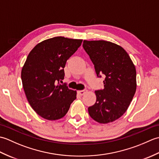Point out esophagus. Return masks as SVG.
Returning a JSON list of instances; mask_svg holds the SVG:
<instances>
[{
    "instance_id": "obj_1",
    "label": "esophagus",
    "mask_w": 159,
    "mask_h": 159,
    "mask_svg": "<svg viewBox=\"0 0 159 159\" xmlns=\"http://www.w3.org/2000/svg\"><path fill=\"white\" fill-rule=\"evenodd\" d=\"M87 92V89H83V90H80L78 92V93H79L80 96H83L85 95V94Z\"/></svg>"
}]
</instances>
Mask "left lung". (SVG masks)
<instances>
[{
	"mask_svg": "<svg viewBox=\"0 0 159 159\" xmlns=\"http://www.w3.org/2000/svg\"><path fill=\"white\" fill-rule=\"evenodd\" d=\"M83 46L97 76H105L104 89L95 91L96 102L88 108L89 114L100 124L112 122L126 112L135 93V67L126 50L114 43L84 40Z\"/></svg>",
	"mask_w": 159,
	"mask_h": 159,
	"instance_id": "1",
	"label": "left lung"
}]
</instances>
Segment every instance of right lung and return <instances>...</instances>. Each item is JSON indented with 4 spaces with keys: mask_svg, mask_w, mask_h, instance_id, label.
<instances>
[{
    "mask_svg": "<svg viewBox=\"0 0 159 159\" xmlns=\"http://www.w3.org/2000/svg\"><path fill=\"white\" fill-rule=\"evenodd\" d=\"M82 39L55 37L39 43L26 58L21 72L22 86L30 105L48 120L62 118L76 98V92L66 85L67 60L81 45Z\"/></svg>",
    "mask_w": 159,
    "mask_h": 159,
    "instance_id": "obj_1",
    "label": "right lung"
}]
</instances>
